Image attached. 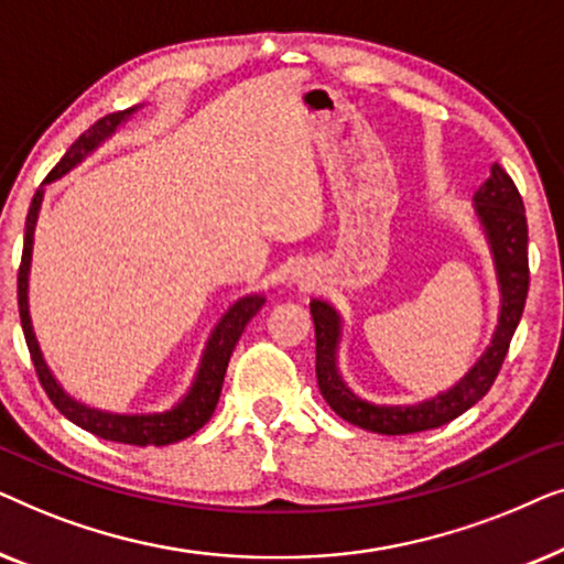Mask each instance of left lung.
Listing matches in <instances>:
<instances>
[{
	"label": "left lung",
	"instance_id": "8db88e82",
	"mask_svg": "<svg viewBox=\"0 0 564 564\" xmlns=\"http://www.w3.org/2000/svg\"><path fill=\"white\" fill-rule=\"evenodd\" d=\"M475 218L480 223L485 241H488L492 267L500 292L498 326L492 330L490 344L467 369L459 382L449 390L436 392L434 398L419 400L405 405H377L359 398L346 384L341 367H338V351L344 341V318L328 300L313 297L311 315L315 326V375H318L321 395L330 405V411L341 415L354 426L375 431V434H415L444 426L473 408L490 384L496 382L503 365L508 346H511L513 330L519 326L523 305L529 292V228L523 199L516 189L511 176L498 164L490 166V176L477 187L473 197Z\"/></svg>",
	"mask_w": 564,
	"mask_h": 564
}]
</instances>
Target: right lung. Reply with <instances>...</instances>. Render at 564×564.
<instances>
[{"label":"right lung","mask_w":564,"mask_h":564,"mask_svg":"<svg viewBox=\"0 0 564 564\" xmlns=\"http://www.w3.org/2000/svg\"><path fill=\"white\" fill-rule=\"evenodd\" d=\"M143 105L130 107V110L112 112L107 118L97 120L87 133L79 135L72 149L64 153V159L53 166V172L45 176V182L37 187L33 203H30L28 218H25V246H22V261H20V274H18V303H20V323L22 334H25L30 357H33L37 380H41L43 390L48 392L51 403L66 415L68 421L76 426L89 431L99 438L118 444H133V446H166L174 442H182L205 426L210 421V415L218 405L220 390H223V377H226L230 354H234L238 338H241L243 328L249 326V321L261 311V305L267 303V295L261 292H251V295L238 297L234 305H228V311L220 315L215 328L207 336L205 349L199 354L197 372L192 377L189 388L184 395L176 400L166 411H153V413H112L102 411V408H91L82 400H76L72 392L64 390V384L56 380L48 361L43 357L41 344H37L33 318H30V264H33V243H35V226L37 215H41L43 197H45V184L61 180V176L72 172L74 166H79L84 159L91 156L99 145L118 133L120 126L133 118Z\"/></svg>","instance_id":"obj_1"}]
</instances>
